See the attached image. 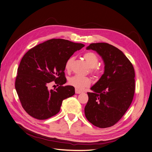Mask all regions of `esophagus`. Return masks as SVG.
<instances>
[{
	"instance_id": "1",
	"label": "esophagus",
	"mask_w": 152,
	"mask_h": 152,
	"mask_svg": "<svg viewBox=\"0 0 152 152\" xmlns=\"http://www.w3.org/2000/svg\"><path fill=\"white\" fill-rule=\"evenodd\" d=\"M82 93V91L78 90V89H75V93L76 94H80V93Z\"/></svg>"
}]
</instances>
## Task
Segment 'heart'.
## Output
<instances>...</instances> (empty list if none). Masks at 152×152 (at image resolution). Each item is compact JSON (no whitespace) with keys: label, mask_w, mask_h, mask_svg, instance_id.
<instances>
[{"label":"heart","mask_w":152,"mask_h":152,"mask_svg":"<svg viewBox=\"0 0 152 152\" xmlns=\"http://www.w3.org/2000/svg\"><path fill=\"white\" fill-rule=\"evenodd\" d=\"M83 58L86 61L88 66L91 68L90 72L95 75H99L100 74V70L97 67H96L98 63H99V58H98L96 53L91 51L86 52L84 54ZM74 59V57H70L67 60L65 64V69L69 71L70 70ZM68 82L70 85L75 87L78 90H82L84 88L90 86L91 83L90 79L88 77L80 76L78 75L70 77Z\"/></svg>","instance_id":"1"}]
</instances>
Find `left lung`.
<instances>
[{
  "label": "left lung",
  "instance_id": "left-lung-1",
  "mask_svg": "<svg viewBox=\"0 0 152 152\" xmlns=\"http://www.w3.org/2000/svg\"><path fill=\"white\" fill-rule=\"evenodd\" d=\"M86 50L100 55L104 63V72L87 93L85 107L87 120L101 128L117 123L126 113L135 91V72L128 58L118 48L107 43H91Z\"/></svg>",
  "mask_w": 152,
  "mask_h": 152
}]
</instances>
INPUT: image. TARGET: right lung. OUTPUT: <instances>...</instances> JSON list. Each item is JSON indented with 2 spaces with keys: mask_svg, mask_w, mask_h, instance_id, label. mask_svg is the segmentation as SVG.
Segmentation results:
<instances>
[{
  "mask_svg": "<svg viewBox=\"0 0 152 152\" xmlns=\"http://www.w3.org/2000/svg\"><path fill=\"white\" fill-rule=\"evenodd\" d=\"M85 45L67 40L53 39L30 49L18 68L15 88L23 109L38 120L48 119L60 110L64 99L75 94L67 82L64 70L67 60ZM55 81L59 86L49 91Z\"/></svg>",
  "mask_w": 152,
  "mask_h": 152,
  "instance_id": "obj_1",
  "label": "right lung"
}]
</instances>
